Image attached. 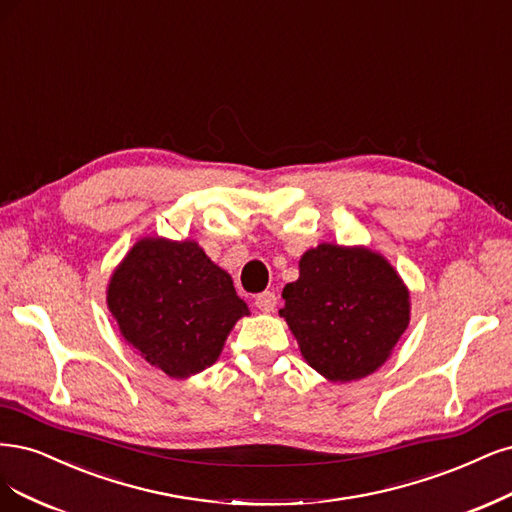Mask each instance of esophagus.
<instances>
[{"mask_svg":"<svg viewBox=\"0 0 512 512\" xmlns=\"http://www.w3.org/2000/svg\"><path fill=\"white\" fill-rule=\"evenodd\" d=\"M254 305H256L260 311H264V313H271V311H275V307H277V296H275V292H260V294L256 296Z\"/></svg>","mask_w":512,"mask_h":512,"instance_id":"1","label":"esophagus"}]
</instances>
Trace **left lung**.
<instances>
[{
  "label": "left lung",
  "instance_id": "8db88e82",
  "mask_svg": "<svg viewBox=\"0 0 512 512\" xmlns=\"http://www.w3.org/2000/svg\"><path fill=\"white\" fill-rule=\"evenodd\" d=\"M288 322L311 368L330 381L362 379L390 358L411 320L409 290L381 254L320 243L281 292Z\"/></svg>",
  "mask_w": 512,
  "mask_h": 512
}]
</instances>
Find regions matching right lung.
Returning <instances> with one entry per match:
<instances>
[{"label": "right lung", "instance_id": "right-lung-1", "mask_svg": "<svg viewBox=\"0 0 512 512\" xmlns=\"http://www.w3.org/2000/svg\"><path fill=\"white\" fill-rule=\"evenodd\" d=\"M120 334L173 379L214 364L239 317L250 315L233 279L195 241L139 239L108 284Z\"/></svg>", "mask_w": 512, "mask_h": 512}]
</instances>
